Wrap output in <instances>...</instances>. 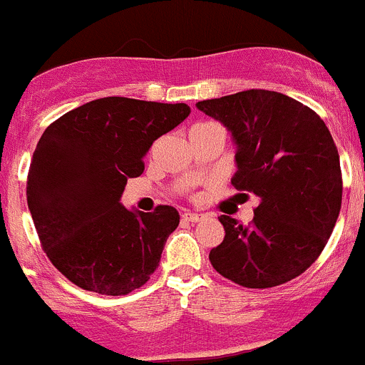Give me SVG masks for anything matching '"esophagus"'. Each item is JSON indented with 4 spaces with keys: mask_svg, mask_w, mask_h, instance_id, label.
Masks as SVG:
<instances>
[{
    "mask_svg": "<svg viewBox=\"0 0 365 365\" xmlns=\"http://www.w3.org/2000/svg\"><path fill=\"white\" fill-rule=\"evenodd\" d=\"M182 218L186 220V222H200V220H204L205 216L202 215V212H191V211H186L182 215Z\"/></svg>",
    "mask_w": 365,
    "mask_h": 365,
    "instance_id": "esophagus-1",
    "label": "esophagus"
}]
</instances>
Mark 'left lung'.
Listing matches in <instances>:
<instances>
[{"mask_svg":"<svg viewBox=\"0 0 365 365\" xmlns=\"http://www.w3.org/2000/svg\"><path fill=\"white\" fill-rule=\"evenodd\" d=\"M197 108L232 136L237 170L230 182L259 198L250 225L220 216L225 237L209 252L212 268L252 289L289 282L319 257L341 211V163L327 124L272 90H245Z\"/></svg>","mask_w":365,"mask_h":365,"instance_id":"obj_1","label":"left lung"}]
</instances>
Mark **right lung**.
<instances>
[{"label": "right lung", "instance_id": "add662e5", "mask_svg": "<svg viewBox=\"0 0 365 365\" xmlns=\"http://www.w3.org/2000/svg\"><path fill=\"white\" fill-rule=\"evenodd\" d=\"M184 103L103 97L53 122L37 143L26 198L38 240L72 284L108 297L142 287L161 261L179 212L125 209L129 178L154 140L190 115Z\"/></svg>", "mask_w": 365, "mask_h": 365}]
</instances>
